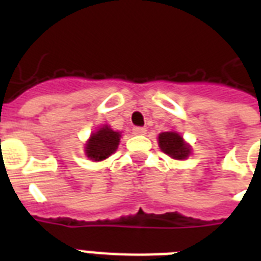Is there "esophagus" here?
I'll return each instance as SVG.
<instances>
[{"mask_svg": "<svg viewBox=\"0 0 261 261\" xmlns=\"http://www.w3.org/2000/svg\"><path fill=\"white\" fill-rule=\"evenodd\" d=\"M133 133H134L135 135H145L146 134V128H145V127H134V128H133Z\"/></svg>", "mask_w": 261, "mask_h": 261, "instance_id": "esophagus-1", "label": "esophagus"}]
</instances>
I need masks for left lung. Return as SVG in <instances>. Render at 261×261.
<instances>
[{"mask_svg":"<svg viewBox=\"0 0 261 261\" xmlns=\"http://www.w3.org/2000/svg\"><path fill=\"white\" fill-rule=\"evenodd\" d=\"M159 145L161 150L172 159L184 160L190 154V146L184 143L182 138L174 131H168L159 135Z\"/></svg>","mask_w":261,"mask_h":261,"instance_id":"left-lung-1","label":"left lung"}]
</instances>
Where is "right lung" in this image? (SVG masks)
I'll use <instances>...</instances> for the list:
<instances>
[{
	"label": "right lung",
	"instance_id": "add662e5",
	"mask_svg": "<svg viewBox=\"0 0 261 261\" xmlns=\"http://www.w3.org/2000/svg\"><path fill=\"white\" fill-rule=\"evenodd\" d=\"M119 141H120V134L111 130L108 126H104L90 137L89 142L85 147L87 155L94 161L108 159L118 149Z\"/></svg>",
	"mask_w": 261,
	"mask_h": 261
}]
</instances>
